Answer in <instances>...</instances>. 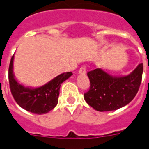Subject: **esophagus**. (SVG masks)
Here are the masks:
<instances>
[{
  "mask_svg": "<svg viewBox=\"0 0 149 149\" xmlns=\"http://www.w3.org/2000/svg\"><path fill=\"white\" fill-rule=\"evenodd\" d=\"M86 66L85 65H82L79 70V73L81 75H85L86 74Z\"/></svg>",
  "mask_w": 149,
  "mask_h": 149,
  "instance_id": "obj_1",
  "label": "esophagus"
}]
</instances>
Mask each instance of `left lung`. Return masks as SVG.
<instances>
[{
  "label": "left lung",
  "instance_id": "left-lung-1",
  "mask_svg": "<svg viewBox=\"0 0 149 149\" xmlns=\"http://www.w3.org/2000/svg\"><path fill=\"white\" fill-rule=\"evenodd\" d=\"M143 72V64L125 77H113L101 69L87 72L91 86L84 93L86 102L98 111H115L127 105L139 91Z\"/></svg>",
  "mask_w": 149,
  "mask_h": 149
}]
</instances>
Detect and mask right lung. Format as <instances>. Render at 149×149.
I'll return each mask as SVG.
<instances>
[{
  "label": "right lung",
  "instance_id": "right-lung-1",
  "mask_svg": "<svg viewBox=\"0 0 149 149\" xmlns=\"http://www.w3.org/2000/svg\"><path fill=\"white\" fill-rule=\"evenodd\" d=\"M14 55L10 59L8 69V79L13 97L17 104L24 110L36 113H46L58 104L61 84L72 75L67 72L58 75L48 84L38 88L24 87L15 79L13 73Z\"/></svg>",
  "mask_w": 149,
  "mask_h": 149
}]
</instances>
